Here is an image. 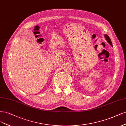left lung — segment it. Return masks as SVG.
Segmentation results:
<instances>
[{"mask_svg": "<svg viewBox=\"0 0 126 126\" xmlns=\"http://www.w3.org/2000/svg\"><path fill=\"white\" fill-rule=\"evenodd\" d=\"M104 36H105V39H106L107 41L109 43V44H110V45L112 47V43H111V40H110V38L109 37V36H108L107 34H105Z\"/></svg>", "mask_w": 126, "mask_h": 126, "instance_id": "left-lung-1", "label": "left lung"}]
</instances>
